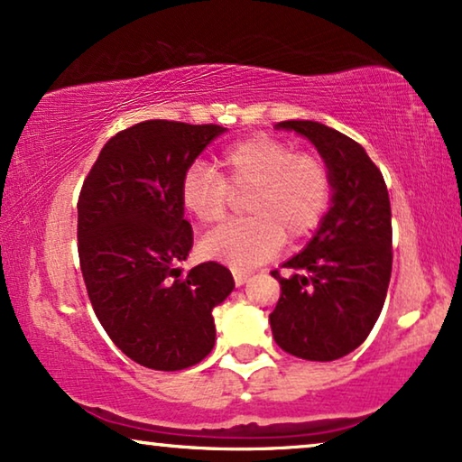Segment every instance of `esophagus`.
<instances>
[{"label":"esophagus","instance_id":"esophagus-1","mask_svg":"<svg viewBox=\"0 0 462 462\" xmlns=\"http://www.w3.org/2000/svg\"><path fill=\"white\" fill-rule=\"evenodd\" d=\"M233 280H236V286H244V283L250 280V271L233 269Z\"/></svg>","mask_w":462,"mask_h":462}]
</instances>
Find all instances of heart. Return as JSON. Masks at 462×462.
<instances>
[{
  "mask_svg": "<svg viewBox=\"0 0 462 462\" xmlns=\"http://www.w3.org/2000/svg\"><path fill=\"white\" fill-rule=\"evenodd\" d=\"M217 168L193 163L180 180V204L198 223L218 225L229 212L231 193H248V218L220 226L199 245L201 254L231 267H254L286 237H307L330 208L326 162L280 138L256 134L233 143L218 153Z\"/></svg>",
  "mask_w": 462,
  "mask_h": 462,
  "instance_id": "1",
  "label": "heart"
}]
</instances>
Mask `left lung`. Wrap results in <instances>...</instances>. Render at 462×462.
<instances>
[{
  "mask_svg": "<svg viewBox=\"0 0 462 462\" xmlns=\"http://www.w3.org/2000/svg\"><path fill=\"white\" fill-rule=\"evenodd\" d=\"M277 128L309 138L332 179V206L307 248L283 263L280 300L269 315L275 343L309 362H332L368 338L387 296L391 204L381 170L364 147L319 122L290 119Z\"/></svg>",
  "mask_w": 462,
  "mask_h": 462,
  "instance_id": "8db88e82",
  "label": "left lung"
}]
</instances>
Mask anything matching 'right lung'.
Returning a JSON list of instances; mask_svg holds the SVG:
<instances>
[{"mask_svg":"<svg viewBox=\"0 0 462 462\" xmlns=\"http://www.w3.org/2000/svg\"><path fill=\"white\" fill-rule=\"evenodd\" d=\"M225 128L149 119L109 138L78 199V252L100 326L130 359L176 372L217 340L212 309L231 294V271L208 261L182 275L193 229L180 180Z\"/></svg>","mask_w":462,"mask_h":462,"instance_id":"add662e5","label":"right lung"}]
</instances>
